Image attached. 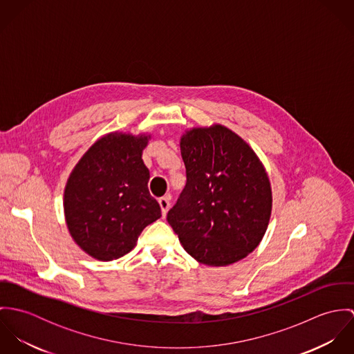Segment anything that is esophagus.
Segmentation results:
<instances>
[{"mask_svg":"<svg viewBox=\"0 0 354 354\" xmlns=\"http://www.w3.org/2000/svg\"><path fill=\"white\" fill-rule=\"evenodd\" d=\"M159 205H160V211H162V216L166 215V212L169 211V207H170V199L169 196H165V198H160L159 201Z\"/></svg>","mask_w":354,"mask_h":354,"instance_id":"obj_1","label":"esophagus"}]
</instances>
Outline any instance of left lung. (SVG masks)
<instances>
[{
    "label": "left lung",
    "instance_id": "1",
    "mask_svg": "<svg viewBox=\"0 0 354 354\" xmlns=\"http://www.w3.org/2000/svg\"><path fill=\"white\" fill-rule=\"evenodd\" d=\"M187 184L167 212L184 250L199 263L229 266L260 244L272 209L267 171L250 145L214 124L180 140Z\"/></svg>",
    "mask_w": 354,
    "mask_h": 354
}]
</instances>
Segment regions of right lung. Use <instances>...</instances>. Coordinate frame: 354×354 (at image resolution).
Segmentation results:
<instances>
[{
	"instance_id": "obj_1",
	"label": "right lung",
	"mask_w": 354,
	"mask_h": 354,
	"mask_svg": "<svg viewBox=\"0 0 354 354\" xmlns=\"http://www.w3.org/2000/svg\"><path fill=\"white\" fill-rule=\"evenodd\" d=\"M150 135L111 132L98 139L73 167L64 191V214L75 243L109 261L131 252L146 226L160 218L149 192L142 155Z\"/></svg>"
}]
</instances>
